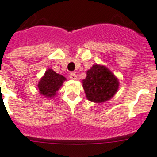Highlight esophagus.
I'll return each instance as SVG.
<instances>
[{
    "label": "esophagus",
    "mask_w": 157,
    "mask_h": 157,
    "mask_svg": "<svg viewBox=\"0 0 157 157\" xmlns=\"http://www.w3.org/2000/svg\"><path fill=\"white\" fill-rule=\"evenodd\" d=\"M69 77H70V79H71V80H76V75L75 72H70L69 73Z\"/></svg>",
    "instance_id": "34e87169"
}]
</instances>
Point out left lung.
<instances>
[{
	"label": "left lung",
	"instance_id": "obj_1",
	"mask_svg": "<svg viewBox=\"0 0 157 157\" xmlns=\"http://www.w3.org/2000/svg\"><path fill=\"white\" fill-rule=\"evenodd\" d=\"M82 86L88 100L96 103H104L116 94L119 81L107 67L94 64L86 72Z\"/></svg>",
	"mask_w": 157,
	"mask_h": 157
}]
</instances>
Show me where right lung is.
Instances as JSON below:
<instances>
[{"label": "right lung", "instance_id": "obj_1", "mask_svg": "<svg viewBox=\"0 0 157 157\" xmlns=\"http://www.w3.org/2000/svg\"><path fill=\"white\" fill-rule=\"evenodd\" d=\"M65 80L63 76L49 68L38 83V90L45 98H53Z\"/></svg>", "mask_w": 157, "mask_h": 157}]
</instances>
